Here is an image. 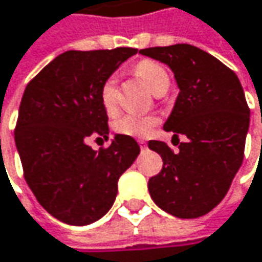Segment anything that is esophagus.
<instances>
[{"label": "esophagus", "mask_w": 262, "mask_h": 262, "mask_svg": "<svg viewBox=\"0 0 262 262\" xmlns=\"http://www.w3.org/2000/svg\"><path fill=\"white\" fill-rule=\"evenodd\" d=\"M138 142H139L141 150H145V148H147V142H145V141H138Z\"/></svg>", "instance_id": "esophagus-1"}]
</instances>
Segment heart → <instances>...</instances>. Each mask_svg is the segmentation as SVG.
Segmentation results:
<instances>
[{
    "label": "heart",
    "instance_id": "b5f03b06",
    "mask_svg": "<svg viewBox=\"0 0 262 262\" xmlns=\"http://www.w3.org/2000/svg\"><path fill=\"white\" fill-rule=\"evenodd\" d=\"M136 75L147 83V86L153 91V94H159L162 91H166L169 86V75L168 72L155 61L145 60L141 61L136 69ZM100 100L109 115L115 114L118 109V94H117V76L111 75L106 81L102 83L100 88ZM157 120L151 115H123L120 117L114 127L121 135H127L133 138H142L147 136L153 130Z\"/></svg>",
    "mask_w": 262,
    "mask_h": 262
}]
</instances>
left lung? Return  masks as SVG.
Segmentation results:
<instances>
[{"instance_id": "left-lung-1", "label": "left lung", "mask_w": 262, "mask_h": 262, "mask_svg": "<svg viewBox=\"0 0 262 262\" xmlns=\"http://www.w3.org/2000/svg\"><path fill=\"white\" fill-rule=\"evenodd\" d=\"M139 54L172 70L180 93L163 129L177 139L187 138L179 153L162 141L148 142L163 160L162 171L148 181L150 195L176 217L204 216L225 198L243 162L250 111L242 83L224 62L192 45L147 48Z\"/></svg>"}]
</instances>
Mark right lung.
I'll use <instances>...</instances> for the list:
<instances>
[{
  "instance_id": "obj_1",
  "label": "right lung",
  "mask_w": 262,
  "mask_h": 262,
  "mask_svg": "<svg viewBox=\"0 0 262 262\" xmlns=\"http://www.w3.org/2000/svg\"><path fill=\"white\" fill-rule=\"evenodd\" d=\"M138 49L67 51L27 85L14 142L27 184L40 205L69 225L103 217L118 192V179L139 155L138 142L115 135L94 151L90 136L107 139L100 88Z\"/></svg>"
}]
</instances>
